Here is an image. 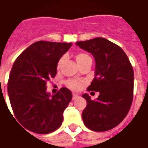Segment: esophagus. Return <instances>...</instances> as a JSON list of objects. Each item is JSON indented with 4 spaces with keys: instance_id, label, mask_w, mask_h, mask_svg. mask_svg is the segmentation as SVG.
I'll list each match as a JSON object with an SVG mask.
<instances>
[{
    "instance_id": "esophagus-1",
    "label": "esophagus",
    "mask_w": 148,
    "mask_h": 148,
    "mask_svg": "<svg viewBox=\"0 0 148 148\" xmlns=\"http://www.w3.org/2000/svg\"><path fill=\"white\" fill-rule=\"evenodd\" d=\"M78 97H79V96L77 95V94H73V98H72V99H77V98H78Z\"/></svg>"
}]
</instances>
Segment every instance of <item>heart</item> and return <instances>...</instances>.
<instances>
[{
  "label": "heart",
  "instance_id": "heart-1",
  "mask_svg": "<svg viewBox=\"0 0 148 148\" xmlns=\"http://www.w3.org/2000/svg\"><path fill=\"white\" fill-rule=\"evenodd\" d=\"M90 58L88 54H86L85 53H77V55H76V60H77V63L78 64L81 63L82 62H83L85 60L90 59ZM63 57L60 58L58 62V67H60V66L63 62ZM66 86L69 88L72 89V90H77V89H79L81 87L82 82L78 81V80H75V79H70V80L66 81Z\"/></svg>",
  "mask_w": 148,
  "mask_h": 148
}]
</instances>
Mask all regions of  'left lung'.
I'll return each mask as SVG.
<instances>
[{
  "instance_id": "8db88e82",
  "label": "left lung",
  "mask_w": 148,
  "mask_h": 148,
  "mask_svg": "<svg viewBox=\"0 0 148 148\" xmlns=\"http://www.w3.org/2000/svg\"><path fill=\"white\" fill-rule=\"evenodd\" d=\"M76 45L90 53L95 59V76L87 90L99 91L95 101L82 95L86 106L82 117L85 126L94 132L113 129L124 119L132 106L134 71L120 47L103 38L77 42Z\"/></svg>"
}]
</instances>
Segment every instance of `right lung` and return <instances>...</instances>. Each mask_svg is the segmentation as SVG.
<instances>
[{
  "instance_id": "right-lung-1",
  "label": "right lung",
  "mask_w": 148,
  "mask_h": 148,
  "mask_svg": "<svg viewBox=\"0 0 148 148\" xmlns=\"http://www.w3.org/2000/svg\"><path fill=\"white\" fill-rule=\"evenodd\" d=\"M71 45L39 41L25 49L13 63L8 81L9 101L17 121L30 132L49 134L62 123L72 93L62 87L50 96L46 83L56 76L58 62Z\"/></svg>"
}]
</instances>
